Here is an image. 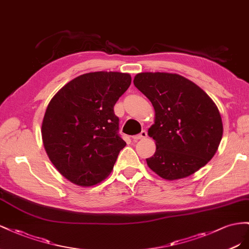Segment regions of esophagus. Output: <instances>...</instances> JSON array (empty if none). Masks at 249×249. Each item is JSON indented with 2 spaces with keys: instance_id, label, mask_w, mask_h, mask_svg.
Listing matches in <instances>:
<instances>
[{
  "instance_id": "1",
  "label": "esophagus",
  "mask_w": 249,
  "mask_h": 249,
  "mask_svg": "<svg viewBox=\"0 0 249 249\" xmlns=\"http://www.w3.org/2000/svg\"><path fill=\"white\" fill-rule=\"evenodd\" d=\"M145 138H147V131H146V130H142L139 134H137V136H133V137H132V140H133L134 142H137V141H139V140L145 139Z\"/></svg>"
}]
</instances>
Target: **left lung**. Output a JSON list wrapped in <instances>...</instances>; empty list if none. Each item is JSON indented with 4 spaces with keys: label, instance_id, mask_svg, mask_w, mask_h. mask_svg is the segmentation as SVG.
Wrapping results in <instances>:
<instances>
[{
    "label": "left lung",
    "instance_id": "obj_1",
    "mask_svg": "<svg viewBox=\"0 0 249 249\" xmlns=\"http://www.w3.org/2000/svg\"><path fill=\"white\" fill-rule=\"evenodd\" d=\"M133 83L155 110L148 134L156 150L146 160L148 167L161 178L176 180L207 165L223 134L221 116L209 95L178 74L140 73Z\"/></svg>",
    "mask_w": 249,
    "mask_h": 249
}]
</instances>
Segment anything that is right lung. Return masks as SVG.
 <instances>
[{
    "mask_svg": "<svg viewBox=\"0 0 249 249\" xmlns=\"http://www.w3.org/2000/svg\"><path fill=\"white\" fill-rule=\"evenodd\" d=\"M131 83L119 72L74 78L51 99L41 124L50 160L68 180L90 187L107 177L125 147L113 106Z\"/></svg>",
    "mask_w": 249,
    "mask_h": 249,
    "instance_id": "add662e5",
    "label": "right lung"
}]
</instances>
